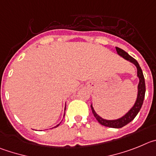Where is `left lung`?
Listing matches in <instances>:
<instances>
[{
  "mask_svg": "<svg viewBox=\"0 0 156 156\" xmlns=\"http://www.w3.org/2000/svg\"><path fill=\"white\" fill-rule=\"evenodd\" d=\"M116 50L119 55L123 57V58L127 60V61L133 63V64L137 67V76H138V78H139L138 93H137V101H136L135 104H134V106H133L132 109H130V111H129L125 116H123V117L118 119V120H104V119L101 118L100 116H98V115L95 113V112L94 111V109L92 106H91V108H92V113H93L94 116H95V119L97 120V121L99 122L100 124L108 127H113V128H121V127H123V126L127 125V123H130V121H132V120L135 118V116H137L138 112L140 111V109H141V106H142L143 102H144V94H145V82H144V75H143L142 70H141V67H140L139 64H138V63H137V61H136L135 59H134L133 57H130L127 53H126L124 50L119 48V47H116Z\"/></svg>",
  "mask_w": 156,
  "mask_h": 156,
  "instance_id": "1",
  "label": "left lung"
}]
</instances>
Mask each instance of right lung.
Here are the masks:
<instances>
[{
	"label": "right lung",
	"mask_w": 156,
	"mask_h": 156,
	"mask_svg": "<svg viewBox=\"0 0 156 156\" xmlns=\"http://www.w3.org/2000/svg\"><path fill=\"white\" fill-rule=\"evenodd\" d=\"M58 126H59V124H58V125H57V126H56V127H58Z\"/></svg>",
	"instance_id": "add662e5"
}]
</instances>
